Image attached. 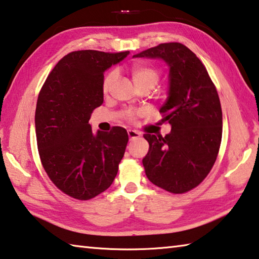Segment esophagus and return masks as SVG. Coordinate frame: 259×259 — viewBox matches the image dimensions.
<instances>
[{"mask_svg": "<svg viewBox=\"0 0 259 259\" xmlns=\"http://www.w3.org/2000/svg\"><path fill=\"white\" fill-rule=\"evenodd\" d=\"M140 135H142V134H140L139 131H136V130H133V129L128 130V136H129L130 139L138 138V137H140Z\"/></svg>", "mask_w": 259, "mask_h": 259, "instance_id": "esophagus-1", "label": "esophagus"}]
</instances>
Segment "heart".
<instances>
[{
	"label": "heart",
	"mask_w": 259,
	"mask_h": 259,
	"mask_svg": "<svg viewBox=\"0 0 259 259\" xmlns=\"http://www.w3.org/2000/svg\"><path fill=\"white\" fill-rule=\"evenodd\" d=\"M131 76L135 82L136 87L138 89H143V88H152L154 87L160 80L161 73L159 68H156L153 65L146 64V63H137L135 64L130 69ZM117 80V72L111 71L105 75L103 80V93L104 95H108L113 89V85L115 81ZM125 119L130 122H136L140 116V112L135 111V109H126L124 112Z\"/></svg>",
	"instance_id": "b5f03b06"
}]
</instances>
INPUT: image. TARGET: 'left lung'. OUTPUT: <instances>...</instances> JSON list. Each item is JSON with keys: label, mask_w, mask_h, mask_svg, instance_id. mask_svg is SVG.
<instances>
[{"label": "left lung", "mask_w": 259, "mask_h": 259, "mask_svg": "<svg viewBox=\"0 0 259 259\" xmlns=\"http://www.w3.org/2000/svg\"><path fill=\"white\" fill-rule=\"evenodd\" d=\"M134 57L160 58L169 66V96L160 113L171 133L144 135L150 150L143 165L154 185L183 194L204 181L217 159L223 133L217 89L202 61L182 43H161Z\"/></svg>", "instance_id": "1"}]
</instances>
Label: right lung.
<instances>
[{"label":"right lung","mask_w":259,"mask_h":259,"mask_svg":"<svg viewBox=\"0 0 259 259\" xmlns=\"http://www.w3.org/2000/svg\"><path fill=\"white\" fill-rule=\"evenodd\" d=\"M129 51L69 52L48 75L37 97L35 131L41 163L57 188L85 201L112 185L124 155L122 126L93 134L89 120L104 102V72Z\"/></svg>","instance_id":"add662e5"}]
</instances>
